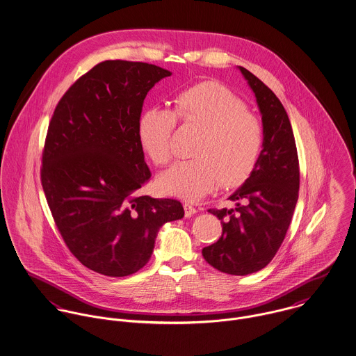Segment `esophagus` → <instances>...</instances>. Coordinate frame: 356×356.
<instances>
[{"label": "esophagus", "mask_w": 356, "mask_h": 356, "mask_svg": "<svg viewBox=\"0 0 356 356\" xmlns=\"http://www.w3.org/2000/svg\"><path fill=\"white\" fill-rule=\"evenodd\" d=\"M184 213H186V217H191V216H194L197 213V207L193 203L186 202L184 203Z\"/></svg>", "instance_id": "obj_1"}]
</instances>
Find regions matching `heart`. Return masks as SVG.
Here are the masks:
<instances>
[{
    "label": "heart",
    "mask_w": 356,
    "mask_h": 356,
    "mask_svg": "<svg viewBox=\"0 0 356 356\" xmlns=\"http://www.w3.org/2000/svg\"><path fill=\"white\" fill-rule=\"evenodd\" d=\"M177 121L199 131L191 156L159 175L163 194L195 200L217 184L232 188L244 183L257 166L264 145V127L247 105L217 81L190 87L173 99V111L153 108L139 119L140 143L162 166L173 154L172 136Z\"/></svg>",
    "instance_id": "1"
}]
</instances>
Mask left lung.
<instances>
[{
	"label": "left lung",
	"mask_w": 356,
	"mask_h": 356,
	"mask_svg": "<svg viewBox=\"0 0 356 356\" xmlns=\"http://www.w3.org/2000/svg\"><path fill=\"white\" fill-rule=\"evenodd\" d=\"M255 94L264 125V145L255 169L228 197L235 209H209L221 220L222 235L202 255L217 270L247 276L275 258L299 197V159L288 115L276 94L243 67Z\"/></svg>",
	"instance_id": "1"
}]
</instances>
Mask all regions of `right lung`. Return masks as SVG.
Returning <instances> with one entry per match:
<instances>
[{"label": "right lung", "mask_w": 356, "mask_h": 356, "mask_svg": "<svg viewBox=\"0 0 356 356\" xmlns=\"http://www.w3.org/2000/svg\"><path fill=\"white\" fill-rule=\"evenodd\" d=\"M172 74L108 60L58 101L44 140L40 181L70 251L104 276H129L150 259L159 228L184 216L176 199L140 195L150 180L138 134L143 101Z\"/></svg>", "instance_id": "1"}]
</instances>
